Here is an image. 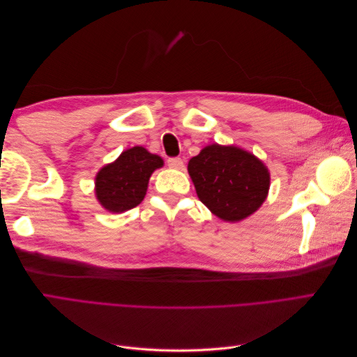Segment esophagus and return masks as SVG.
Masks as SVG:
<instances>
[{"mask_svg": "<svg viewBox=\"0 0 357 357\" xmlns=\"http://www.w3.org/2000/svg\"><path fill=\"white\" fill-rule=\"evenodd\" d=\"M167 162H168L169 168H176V169L183 168V159H180V158H169Z\"/></svg>", "mask_w": 357, "mask_h": 357, "instance_id": "obj_1", "label": "esophagus"}]
</instances>
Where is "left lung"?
Here are the masks:
<instances>
[{"instance_id":"8db88e82","label":"left lung","mask_w":357,"mask_h":357,"mask_svg":"<svg viewBox=\"0 0 357 357\" xmlns=\"http://www.w3.org/2000/svg\"><path fill=\"white\" fill-rule=\"evenodd\" d=\"M188 171L199 201L226 222L245 219L268 195L266 167L238 147L207 146L189 160Z\"/></svg>"}]
</instances>
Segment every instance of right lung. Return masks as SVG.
Segmentation results:
<instances>
[{
	"instance_id": "right-lung-1",
	"label": "right lung",
	"mask_w": 357,
	"mask_h": 357,
	"mask_svg": "<svg viewBox=\"0 0 357 357\" xmlns=\"http://www.w3.org/2000/svg\"><path fill=\"white\" fill-rule=\"evenodd\" d=\"M162 165L164 160L143 147L128 149L116 162L98 172L95 180L96 198L112 213L131 210L143 201L150 176Z\"/></svg>"
}]
</instances>
